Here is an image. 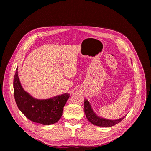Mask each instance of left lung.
<instances>
[{
    "instance_id": "1",
    "label": "left lung",
    "mask_w": 151,
    "mask_h": 151,
    "mask_svg": "<svg viewBox=\"0 0 151 151\" xmlns=\"http://www.w3.org/2000/svg\"><path fill=\"white\" fill-rule=\"evenodd\" d=\"M84 113L86 114V116L88 118V120L93 125H97L99 127H109L115 125L117 123L121 122L125 116L120 118L118 120H106L104 118H100L98 116L94 113L93 110L91 108V105L89 101L86 99H84Z\"/></svg>"
}]
</instances>
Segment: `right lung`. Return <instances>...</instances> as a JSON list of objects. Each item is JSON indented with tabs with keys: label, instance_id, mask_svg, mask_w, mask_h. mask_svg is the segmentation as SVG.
Segmentation results:
<instances>
[{
	"label": "right lung",
	"instance_id": "add662e5",
	"mask_svg": "<svg viewBox=\"0 0 151 151\" xmlns=\"http://www.w3.org/2000/svg\"><path fill=\"white\" fill-rule=\"evenodd\" d=\"M14 94L19 110L31 121L48 125L57 122L62 115L63 107L70 97L63 94L47 99L34 98L22 89L18 77L17 68L13 82Z\"/></svg>",
	"mask_w": 151,
	"mask_h": 151
}]
</instances>
